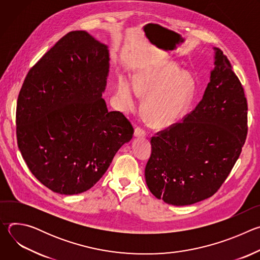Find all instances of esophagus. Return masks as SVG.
<instances>
[{
	"label": "esophagus",
	"mask_w": 260,
	"mask_h": 260,
	"mask_svg": "<svg viewBox=\"0 0 260 260\" xmlns=\"http://www.w3.org/2000/svg\"><path fill=\"white\" fill-rule=\"evenodd\" d=\"M146 135H147V133L144 128H142L140 126L136 127V129H135V136L136 137H145Z\"/></svg>",
	"instance_id": "obj_1"
}]
</instances>
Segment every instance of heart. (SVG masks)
I'll list each match as a JSON object with an SVG mask.
<instances>
[{
  "instance_id": "1",
  "label": "heart",
  "mask_w": 260,
  "mask_h": 260,
  "mask_svg": "<svg viewBox=\"0 0 260 260\" xmlns=\"http://www.w3.org/2000/svg\"><path fill=\"white\" fill-rule=\"evenodd\" d=\"M193 78L175 63L148 68L138 73L134 86L126 79L118 81V95L127 109H133L137 92L149 94L145 103L146 113L158 125L175 123L183 113L193 91Z\"/></svg>"
}]
</instances>
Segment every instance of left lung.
I'll return each instance as SVG.
<instances>
[{
	"label": "left lung",
	"mask_w": 260,
	"mask_h": 260,
	"mask_svg": "<svg viewBox=\"0 0 260 260\" xmlns=\"http://www.w3.org/2000/svg\"><path fill=\"white\" fill-rule=\"evenodd\" d=\"M243 85L221 49L202 101L182 121L151 138L145 179L152 194L174 206L218 191L238 160L248 133Z\"/></svg>",
	"instance_id": "8db88e82"
}]
</instances>
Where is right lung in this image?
Segmentation results:
<instances>
[{
	"instance_id": "obj_1",
	"label": "right lung",
	"mask_w": 260,
	"mask_h": 260,
	"mask_svg": "<svg viewBox=\"0 0 260 260\" xmlns=\"http://www.w3.org/2000/svg\"><path fill=\"white\" fill-rule=\"evenodd\" d=\"M107 46L85 30L64 35L28 71L17 99L16 137L31 174L53 192L78 194L103 177L134 127L102 98Z\"/></svg>"
}]
</instances>
